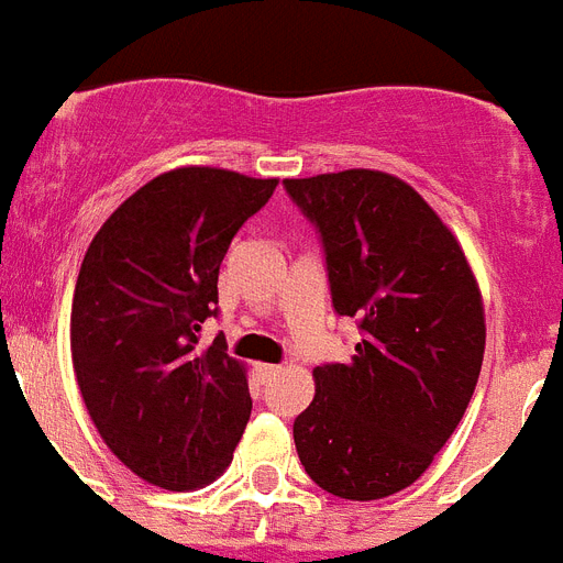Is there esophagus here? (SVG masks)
<instances>
[{
  "label": "esophagus",
  "instance_id": "esophagus-1",
  "mask_svg": "<svg viewBox=\"0 0 563 563\" xmlns=\"http://www.w3.org/2000/svg\"><path fill=\"white\" fill-rule=\"evenodd\" d=\"M280 369L283 366H274V363H257V375L263 377V384H266V380H272L274 375H280Z\"/></svg>",
  "mask_w": 563,
  "mask_h": 563
}]
</instances>
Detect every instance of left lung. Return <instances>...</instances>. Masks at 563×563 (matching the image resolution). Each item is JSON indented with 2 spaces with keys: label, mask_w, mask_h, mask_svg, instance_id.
<instances>
[{
  "label": "left lung",
  "mask_w": 563,
  "mask_h": 563,
  "mask_svg": "<svg viewBox=\"0 0 563 563\" xmlns=\"http://www.w3.org/2000/svg\"><path fill=\"white\" fill-rule=\"evenodd\" d=\"M283 186L320 231L334 311L363 334L352 361L314 369L297 455L325 493L386 498L429 470L470 406L486 346L478 280L404 179L349 168Z\"/></svg>",
  "instance_id": "8db88e82"
}]
</instances>
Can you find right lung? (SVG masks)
Segmentation results:
<instances>
[{
  "mask_svg": "<svg viewBox=\"0 0 563 563\" xmlns=\"http://www.w3.org/2000/svg\"><path fill=\"white\" fill-rule=\"evenodd\" d=\"M277 179L174 168L108 217L85 252L70 357L93 427L134 475L188 493L223 475L252 395L225 338L200 349L217 314V274L231 238Z\"/></svg>",
  "mask_w": 563,
  "mask_h": 563,
  "instance_id": "1",
  "label": "right lung"
}]
</instances>
